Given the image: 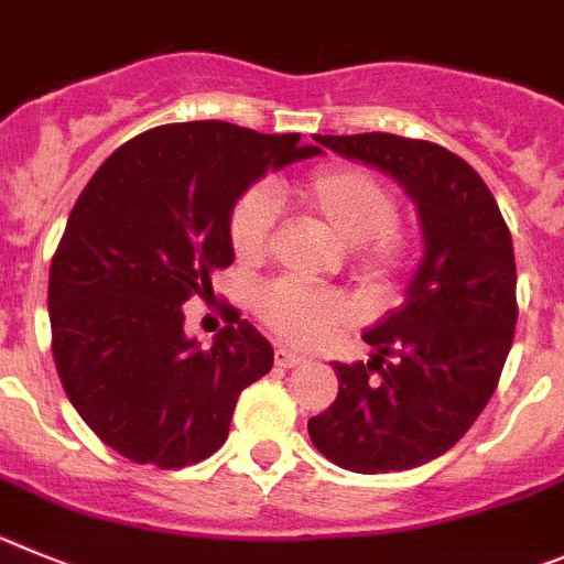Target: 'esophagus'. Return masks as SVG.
Here are the masks:
<instances>
[{
	"label": "esophagus",
	"instance_id": "34e87169",
	"mask_svg": "<svg viewBox=\"0 0 564 564\" xmlns=\"http://www.w3.org/2000/svg\"><path fill=\"white\" fill-rule=\"evenodd\" d=\"M303 362L301 354L286 351V348H275V365L278 368H297Z\"/></svg>",
	"mask_w": 564,
	"mask_h": 564
}]
</instances>
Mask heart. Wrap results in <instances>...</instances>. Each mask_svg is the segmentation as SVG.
I'll return each instance as SVG.
<instances>
[{
	"mask_svg": "<svg viewBox=\"0 0 564 564\" xmlns=\"http://www.w3.org/2000/svg\"><path fill=\"white\" fill-rule=\"evenodd\" d=\"M286 187H250L238 196L227 221L230 247L241 261H258L278 219L275 196ZM294 196L345 245L357 247L359 272L368 283H388L410 256V238L395 225V196L362 169L326 165L294 187ZM256 314L272 334L292 345H312L345 319L339 297L303 283L275 281L256 297Z\"/></svg>",
	"mask_w": 564,
	"mask_h": 564,
	"instance_id": "1",
	"label": "heart"
}]
</instances>
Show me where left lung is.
Wrapping results in <instances>:
<instances>
[{
  "instance_id": "1",
  "label": "left lung",
  "mask_w": 564,
  "mask_h": 564,
  "mask_svg": "<svg viewBox=\"0 0 564 564\" xmlns=\"http://www.w3.org/2000/svg\"><path fill=\"white\" fill-rule=\"evenodd\" d=\"M323 149L393 176L415 202L424 256L404 303L362 334L370 362H334L339 390L308 435L359 475L444 455L489 404L517 326L511 232L469 162L424 140L314 134Z\"/></svg>"
}]
</instances>
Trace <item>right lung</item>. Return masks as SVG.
Masks as SVG:
<instances>
[{
    "label": "right lung",
    "instance_id": "obj_1",
    "mask_svg": "<svg viewBox=\"0 0 564 564\" xmlns=\"http://www.w3.org/2000/svg\"><path fill=\"white\" fill-rule=\"evenodd\" d=\"M297 134L194 120L137 134L95 171L50 267L55 368L95 435L134 464L180 469L227 441L272 345L232 314L210 348L182 303L232 263L227 221L267 171L317 156Z\"/></svg>",
    "mask_w": 564,
    "mask_h": 564
}]
</instances>
